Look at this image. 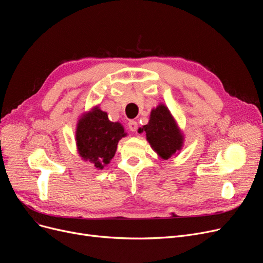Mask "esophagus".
<instances>
[{"label":"esophagus","instance_id":"esophagus-1","mask_svg":"<svg viewBox=\"0 0 263 263\" xmlns=\"http://www.w3.org/2000/svg\"><path fill=\"white\" fill-rule=\"evenodd\" d=\"M128 125H129V129H130L132 132L138 130V122H136L135 120H130L129 123H128Z\"/></svg>","mask_w":263,"mask_h":263}]
</instances>
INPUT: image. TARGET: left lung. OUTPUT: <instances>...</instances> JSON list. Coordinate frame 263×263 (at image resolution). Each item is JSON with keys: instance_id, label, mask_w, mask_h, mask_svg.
Returning <instances> with one entry per match:
<instances>
[{"instance_id": "1", "label": "left lung", "mask_w": 263, "mask_h": 263, "mask_svg": "<svg viewBox=\"0 0 263 263\" xmlns=\"http://www.w3.org/2000/svg\"><path fill=\"white\" fill-rule=\"evenodd\" d=\"M143 131L146 132L147 140L155 152L162 159H170L182 145V136L164 105H159L152 110L149 122L140 128V132Z\"/></svg>"}]
</instances>
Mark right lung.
<instances>
[{
	"mask_svg": "<svg viewBox=\"0 0 263 263\" xmlns=\"http://www.w3.org/2000/svg\"><path fill=\"white\" fill-rule=\"evenodd\" d=\"M124 135L119 122L109 121L106 112L96 108L78 122L76 141L79 155L102 168L115 156L117 144Z\"/></svg>",
	"mask_w": 263,
	"mask_h": 263,
	"instance_id": "obj_1",
	"label": "right lung"
}]
</instances>
